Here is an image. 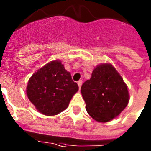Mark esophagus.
Segmentation results:
<instances>
[{"mask_svg":"<svg viewBox=\"0 0 151 151\" xmlns=\"http://www.w3.org/2000/svg\"><path fill=\"white\" fill-rule=\"evenodd\" d=\"M78 88H81V87H82V80H79V81H78Z\"/></svg>","mask_w":151,"mask_h":151,"instance_id":"1","label":"esophagus"}]
</instances>
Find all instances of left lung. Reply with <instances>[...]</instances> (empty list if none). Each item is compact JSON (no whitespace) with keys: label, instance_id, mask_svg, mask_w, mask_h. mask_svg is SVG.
I'll return each instance as SVG.
<instances>
[{"label":"left lung","instance_id":"left-lung-1","mask_svg":"<svg viewBox=\"0 0 151 151\" xmlns=\"http://www.w3.org/2000/svg\"><path fill=\"white\" fill-rule=\"evenodd\" d=\"M86 110L97 122L116 118L129 101L128 88L111 64H101L93 70L91 78L81 88Z\"/></svg>","mask_w":151,"mask_h":151}]
</instances>
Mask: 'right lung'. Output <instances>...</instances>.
<instances>
[{
  "instance_id": "obj_1",
  "label": "right lung",
  "mask_w": 151,
  "mask_h": 151,
  "mask_svg": "<svg viewBox=\"0 0 151 151\" xmlns=\"http://www.w3.org/2000/svg\"><path fill=\"white\" fill-rule=\"evenodd\" d=\"M78 90L71 74L60 61H52L31 77L27 96L36 109L46 116H54L67 108L70 100Z\"/></svg>"
}]
</instances>
